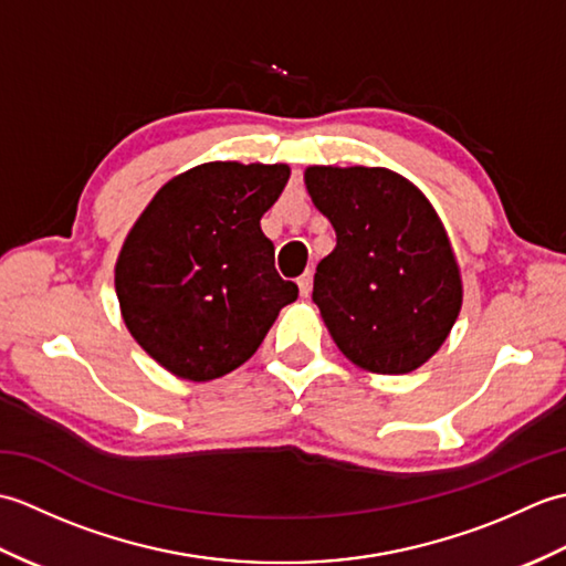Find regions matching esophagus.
Wrapping results in <instances>:
<instances>
[{
  "label": "esophagus",
  "mask_w": 566,
  "mask_h": 566,
  "mask_svg": "<svg viewBox=\"0 0 566 566\" xmlns=\"http://www.w3.org/2000/svg\"><path fill=\"white\" fill-rule=\"evenodd\" d=\"M311 282H314V274H311V270H306V272L296 280L298 292H302V296H308V294H311Z\"/></svg>",
  "instance_id": "1"
}]
</instances>
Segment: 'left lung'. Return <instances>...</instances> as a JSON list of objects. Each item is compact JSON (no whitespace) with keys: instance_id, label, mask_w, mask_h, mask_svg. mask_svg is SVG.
<instances>
[{"instance_id":"8db88e82","label":"left lung","mask_w":566,"mask_h":566,"mask_svg":"<svg viewBox=\"0 0 566 566\" xmlns=\"http://www.w3.org/2000/svg\"><path fill=\"white\" fill-rule=\"evenodd\" d=\"M304 182L335 228L314 302L338 350L375 375H408L440 350L462 274L438 211L387 167L311 165Z\"/></svg>"}]
</instances>
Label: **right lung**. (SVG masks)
Instances as JSON below:
<instances>
[{"mask_svg":"<svg viewBox=\"0 0 566 566\" xmlns=\"http://www.w3.org/2000/svg\"><path fill=\"white\" fill-rule=\"evenodd\" d=\"M290 165L203 163L172 177L138 216L114 284L128 333L179 379L209 381L255 355L298 286L274 270L260 219Z\"/></svg>","mask_w":566,"mask_h":566,"instance_id":"add662e5","label":"right lung"}]
</instances>
